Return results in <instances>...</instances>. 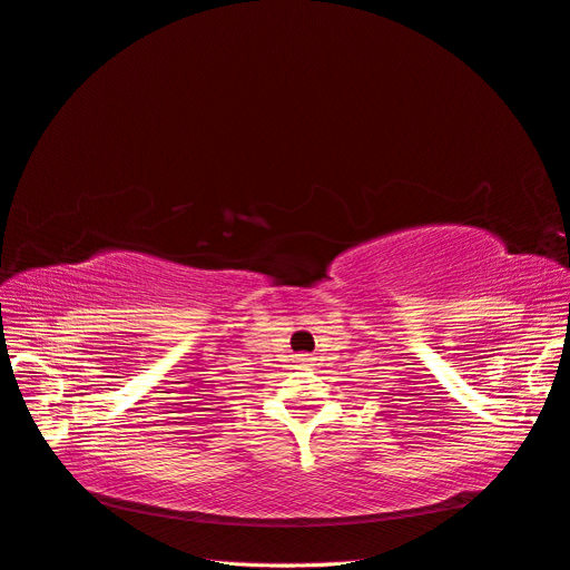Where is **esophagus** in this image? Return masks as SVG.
<instances>
[{"label": "esophagus", "instance_id": "1", "mask_svg": "<svg viewBox=\"0 0 570 570\" xmlns=\"http://www.w3.org/2000/svg\"><path fill=\"white\" fill-rule=\"evenodd\" d=\"M298 363H301L303 367H311V363H313V361H311V357H305V355H303V357H298Z\"/></svg>", "mask_w": 570, "mask_h": 570}]
</instances>
